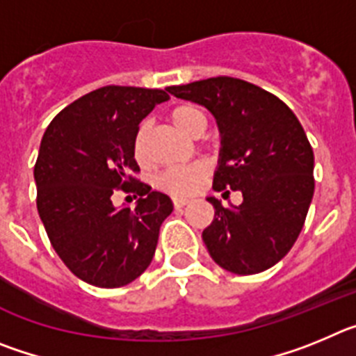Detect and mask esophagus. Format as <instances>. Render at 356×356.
Segmentation results:
<instances>
[{
	"mask_svg": "<svg viewBox=\"0 0 356 356\" xmlns=\"http://www.w3.org/2000/svg\"><path fill=\"white\" fill-rule=\"evenodd\" d=\"M187 203H188V200H184V197H175V200H172V205H175L176 210L184 209Z\"/></svg>",
	"mask_w": 356,
	"mask_h": 356,
	"instance_id": "1",
	"label": "esophagus"
}]
</instances>
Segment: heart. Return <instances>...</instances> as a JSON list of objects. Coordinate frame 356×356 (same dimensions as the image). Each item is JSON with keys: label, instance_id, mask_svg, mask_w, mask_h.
Masks as SVG:
<instances>
[{"label": "heart", "instance_id": "obj_1", "mask_svg": "<svg viewBox=\"0 0 356 356\" xmlns=\"http://www.w3.org/2000/svg\"><path fill=\"white\" fill-rule=\"evenodd\" d=\"M169 119L180 131L191 137H197L203 134L207 127V118L203 110L191 103L178 105L169 112ZM134 156L140 165L149 163V151H147V130L146 127H140L135 134L134 139ZM210 175V165L203 160L180 165V168H171L163 171L156 178V187L162 193H168L175 197H188L196 194Z\"/></svg>", "mask_w": 356, "mask_h": 356}]
</instances>
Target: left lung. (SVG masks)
<instances>
[{
  "label": "left lung",
  "instance_id": "left-lung-1",
  "mask_svg": "<svg viewBox=\"0 0 356 356\" xmlns=\"http://www.w3.org/2000/svg\"><path fill=\"white\" fill-rule=\"evenodd\" d=\"M207 106L221 131L213 191H241L238 207L213 205L203 242L217 266L235 275L262 273L291 251L314 196V151L301 122L275 94L250 81L216 76L168 87Z\"/></svg>",
  "mask_w": 356,
  "mask_h": 356
}]
</instances>
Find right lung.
<instances>
[{"instance_id":"add662e5","label":"right lung","mask_w":356,"mask_h":356,"mask_svg":"<svg viewBox=\"0 0 356 356\" xmlns=\"http://www.w3.org/2000/svg\"><path fill=\"white\" fill-rule=\"evenodd\" d=\"M160 89L106 85L78 97L49 122L37 156V210L69 271L102 289L128 285L153 260L169 196L137 180L139 122L168 102ZM140 196L135 211L115 209L111 194Z\"/></svg>"}]
</instances>
